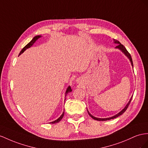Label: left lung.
I'll return each mask as SVG.
<instances>
[{
	"instance_id": "left-lung-1",
	"label": "left lung",
	"mask_w": 148,
	"mask_h": 148,
	"mask_svg": "<svg viewBox=\"0 0 148 148\" xmlns=\"http://www.w3.org/2000/svg\"><path fill=\"white\" fill-rule=\"evenodd\" d=\"M114 42L115 43H116V44H118V45H117V46L116 47V48H117V49H120V50L122 51L123 52H124V54L126 55L127 58L130 59V61H131V64H132V66H133V63H132V58H131V55H130V53H129V52L127 51V49L125 48V47L124 46V45H123V44H121L119 41H117V40H114ZM132 96L131 97V98L130 99V101H129V103H127V104L126 106H125V108L123 109L122 111H121V112H119L118 114H117L116 115H115V116H112V117H108V118H97V117H94V116H92L91 114H90L89 112V111H88V114H89V115L92 117V119H95V120H97V121H108V120H110V119H114V118H116V117H118V116H121V114H123L126 111V109H127V108H128V106H129V105H130V103H131V99H132Z\"/></svg>"
}]
</instances>
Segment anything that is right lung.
<instances>
[{
  "instance_id": "obj_1",
  "label": "right lung",
  "mask_w": 148,
  "mask_h": 148,
  "mask_svg": "<svg viewBox=\"0 0 148 148\" xmlns=\"http://www.w3.org/2000/svg\"><path fill=\"white\" fill-rule=\"evenodd\" d=\"M39 37H40V36H35L34 37L33 39H32V40L31 42H30L29 43H28L27 45H26L25 46L23 49H22V51L20 52V53H19V54H18V56L21 55V54H22V53H23V52L26 50V49H28V48H29V47H31L32 46V45L34 44L35 43V42H36L38 39H39ZM71 91H72V89H71V87H70V86H69V87H68V88L67 89V90H66V96H67V94L68 93L70 92H71ZM65 100H66V99H65ZM64 112H63V113L62 114V115L60 116V117H59V118H58V119L56 120V121H52V122H51V123H52V124H55V123H59V121L62 119V117H63V116H64Z\"/></svg>"
}]
</instances>
